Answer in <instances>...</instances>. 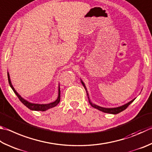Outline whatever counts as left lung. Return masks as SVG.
Instances as JSON below:
<instances>
[{
	"label": "left lung",
	"mask_w": 152,
	"mask_h": 152,
	"mask_svg": "<svg viewBox=\"0 0 152 152\" xmlns=\"http://www.w3.org/2000/svg\"><path fill=\"white\" fill-rule=\"evenodd\" d=\"M80 81H81V83L84 86V87L85 88L86 91V93H87V96H88V100H89V103L93 107H94V108L96 109H98V110H100V111L102 112H104V113H107V114H118V113H120L121 112L124 111V110H126L127 107H128V106H129V104H132L133 102L134 101V100L136 98L133 99V100H131L130 102H129L126 103V104L124 105H122V106H118V107H101L100 106H98V105H96L95 104H94L92 101L90 100V98L89 97V94H88V90H87V88L86 87V85L84 84V82L82 80L80 79Z\"/></svg>",
	"instance_id": "1"
}]
</instances>
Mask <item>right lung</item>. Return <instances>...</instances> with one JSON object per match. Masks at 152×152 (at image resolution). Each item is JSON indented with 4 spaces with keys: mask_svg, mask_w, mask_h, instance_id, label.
Returning <instances> with one entry per match:
<instances>
[{
    "mask_svg": "<svg viewBox=\"0 0 152 152\" xmlns=\"http://www.w3.org/2000/svg\"><path fill=\"white\" fill-rule=\"evenodd\" d=\"M7 76H8V80H9V83L10 86L12 88V90L14 91V92L15 93V94L17 96V97L19 98V100H20V102L23 103L24 106H26L30 110H33V111H46L50 108H52V107H55L56 105L60 102V84L58 85V98L55 101L52 102L51 103L49 104H34V103H31L30 102L27 101L25 99L23 98L22 96L16 92V90L15 89V88L13 87V86L12 84V82H11L10 80V75L9 73L7 72Z\"/></svg>",
    "mask_w": 152,
    "mask_h": 152,
    "instance_id": "right-lung-1",
    "label": "right lung"
}]
</instances>
